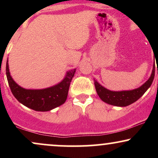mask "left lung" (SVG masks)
<instances>
[{"label": "left lung", "instance_id": "8db88e82", "mask_svg": "<svg viewBox=\"0 0 158 158\" xmlns=\"http://www.w3.org/2000/svg\"><path fill=\"white\" fill-rule=\"evenodd\" d=\"M155 64H154L152 75L148 80L137 89L132 90H123V91H111V90L105 88L102 85H99L97 81L94 80L96 90L100 99L103 102L108 103V104L120 107L129 106L133 102H136L137 99H139L148 90V88L151 86L154 78H155Z\"/></svg>", "mask_w": 158, "mask_h": 158}]
</instances>
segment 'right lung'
<instances>
[{"label":"right lung","instance_id":"1","mask_svg":"<svg viewBox=\"0 0 158 158\" xmlns=\"http://www.w3.org/2000/svg\"><path fill=\"white\" fill-rule=\"evenodd\" d=\"M76 70L67 73L66 77L59 84L41 90H27L20 87L11 77L8 60L6 73L11 91L17 100L23 106L38 111H48L64 104L68 97V90Z\"/></svg>","mask_w":158,"mask_h":158}]
</instances>
